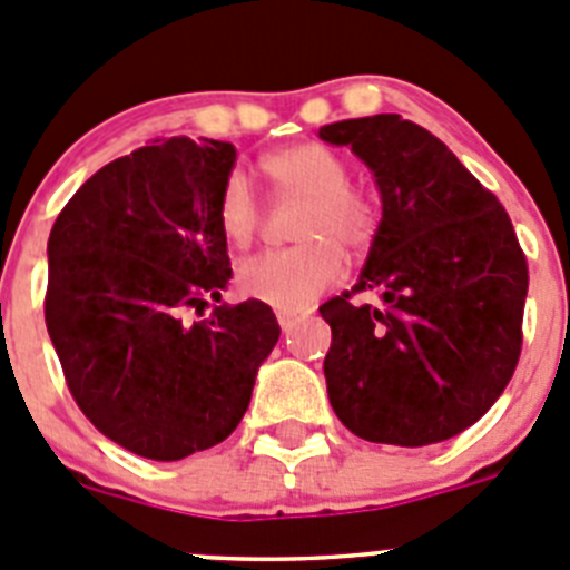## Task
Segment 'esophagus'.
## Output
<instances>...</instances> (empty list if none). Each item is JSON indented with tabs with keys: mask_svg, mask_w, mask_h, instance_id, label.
Here are the masks:
<instances>
[{
	"mask_svg": "<svg viewBox=\"0 0 570 570\" xmlns=\"http://www.w3.org/2000/svg\"><path fill=\"white\" fill-rule=\"evenodd\" d=\"M309 315V309H278V323H281V330H289L292 323L301 321V317Z\"/></svg>",
	"mask_w": 570,
	"mask_h": 570,
	"instance_id": "34e87169",
	"label": "esophagus"
}]
</instances>
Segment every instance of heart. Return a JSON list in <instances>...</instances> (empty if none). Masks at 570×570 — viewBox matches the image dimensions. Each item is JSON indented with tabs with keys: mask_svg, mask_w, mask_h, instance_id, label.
<instances>
[{
	"mask_svg": "<svg viewBox=\"0 0 570 570\" xmlns=\"http://www.w3.org/2000/svg\"><path fill=\"white\" fill-rule=\"evenodd\" d=\"M266 176L286 196L306 198L295 249L264 253L238 266V289L275 309H306L343 275V249H363L374 235V207L348 187V167L326 145H292L264 158ZM218 224L233 247L253 244L261 224L255 189L244 173L227 178L218 198Z\"/></svg>",
	"mask_w": 570,
	"mask_h": 570,
	"instance_id": "heart-1",
	"label": "heart"
}]
</instances>
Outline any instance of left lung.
Returning <instances> with one entry per match:
<instances>
[{
    "label": "left lung",
    "instance_id": "1",
    "mask_svg": "<svg viewBox=\"0 0 570 570\" xmlns=\"http://www.w3.org/2000/svg\"><path fill=\"white\" fill-rule=\"evenodd\" d=\"M317 136L352 147L383 207L357 284L321 306L332 409L368 443H443L494 406L520 361L528 266L509 213L438 136L397 112ZM368 288L377 307L347 301Z\"/></svg>",
    "mask_w": 570,
    "mask_h": 570
}]
</instances>
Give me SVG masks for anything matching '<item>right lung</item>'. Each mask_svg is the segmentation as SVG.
Wrapping results in <instances>:
<instances>
[{"mask_svg":"<svg viewBox=\"0 0 570 570\" xmlns=\"http://www.w3.org/2000/svg\"><path fill=\"white\" fill-rule=\"evenodd\" d=\"M229 141L173 136L105 164L48 238L45 323L85 417L138 458L227 440L281 326L261 301L215 306L233 278L218 198Z\"/></svg>","mask_w":570,"mask_h":570,"instance_id":"add662e5","label":"right lung"}]
</instances>
